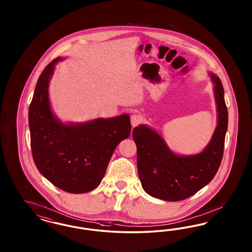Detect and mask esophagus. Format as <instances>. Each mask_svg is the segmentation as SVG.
I'll use <instances>...</instances> for the list:
<instances>
[{"label":"esophagus","mask_w":252,"mask_h":252,"mask_svg":"<svg viewBox=\"0 0 252 252\" xmlns=\"http://www.w3.org/2000/svg\"><path fill=\"white\" fill-rule=\"evenodd\" d=\"M142 122V116L137 114L131 115V125L132 126H137L140 123Z\"/></svg>","instance_id":"obj_1"}]
</instances>
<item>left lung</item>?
I'll list each match as a JSON object with an SVG mask.
<instances>
[{"label":"left lung","mask_w":252,"mask_h":252,"mask_svg":"<svg viewBox=\"0 0 252 252\" xmlns=\"http://www.w3.org/2000/svg\"><path fill=\"white\" fill-rule=\"evenodd\" d=\"M218 111V125L206 149L192 156L172 153L163 139L146 126L133 130L137 145V171L143 189L154 198L178 201L189 198L210 183L220 167L224 138L228 126V112L221 80L211 75Z\"/></svg>","instance_id":"8db88e82"}]
</instances>
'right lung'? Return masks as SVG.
<instances>
[{
	"label": "right lung",
	"instance_id": "obj_1",
	"mask_svg": "<svg viewBox=\"0 0 252 252\" xmlns=\"http://www.w3.org/2000/svg\"><path fill=\"white\" fill-rule=\"evenodd\" d=\"M58 57L40 76L29 110L32 157L42 176L62 190L85 193L96 189L116 146L129 137L128 115L63 125L53 115L48 85Z\"/></svg>",
	"mask_w": 252,
	"mask_h": 252
}]
</instances>
